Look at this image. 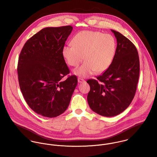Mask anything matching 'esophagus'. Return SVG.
Wrapping results in <instances>:
<instances>
[{
	"label": "esophagus",
	"mask_w": 157,
	"mask_h": 157,
	"mask_svg": "<svg viewBox=\"0 0 157 157\" xmlns=\"http://www.w3.org/2000/svg\"><path fill=\"white\" fill-rule=\"evenodd\" d=\"M78 81L79 83H82V82H84L85 81H84V79H82V78H78Z\"/></svg>",
	"instance_id": "obj_1"
}]
</instances>
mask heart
<instances>
[{
    "label": "heart",
    "instance_id": "obj_1",
    "mask_svg": "<svg viewBox=\"0 0 157 157\" xmlns=\"http://www.w3.org/2000/svg\"><path fill=\"white\" fill-rule=\"evenodd\" d=\"M73 46H65L62 55L67 63L72 67L78 66L73 73L81 78L91 75L95 71L100 73L107 70L111 65L116 51L117 43L110 34L98 31L84 30L78 33L71 41Z\"/></svg>",
    "mask_w": 157,
    "mask_h": 157
}]
</instances>
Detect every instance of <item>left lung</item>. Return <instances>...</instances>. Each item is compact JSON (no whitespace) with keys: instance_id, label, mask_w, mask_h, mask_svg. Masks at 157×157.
<instances>
[{"instance_id":"obj_1","label":"left lung","mask_w":157,"mask_h":157,"mask_svg":"<svg viewBox=\"0 0 157 157\" xmlns=\"http://www.w3.org/2000/svg\"><path fill=\"white\" fill-rule=\"evenodd\" d=\"M117 40L114 60L103 74L89 79L90 87L87 101L91 109L105 116L113 117L124 111L132 103L140 76V59L135 46L127 37L111 30Z\"/></svg>"}]
</instances>
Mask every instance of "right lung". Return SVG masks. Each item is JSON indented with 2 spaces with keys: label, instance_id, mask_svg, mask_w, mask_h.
<instances>
[{
  "label": "right lung",
  "instance_id": "obj_1",
  "mask_svg": "<svg viewBox=\"0 0 157 157\" xmlns=\"http://www.w3.org/2000/svg\"><path fill=\"white\" fill-rule=\"evenodd\" d=\"M71 25L45 27L29 38L18 60L19 87L29 106L46 117L63 113L77 86L75 75L70 73L62 49L71 33Z\"/></svg>",
  "mask_w": 157,
  "mask_h": 157
}]
</instances>
